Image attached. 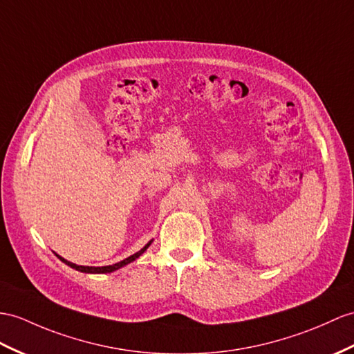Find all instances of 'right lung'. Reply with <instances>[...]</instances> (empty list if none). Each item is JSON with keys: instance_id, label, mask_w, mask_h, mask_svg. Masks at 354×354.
<instances>
[{"instance_id": "add662e5", "label": "right lung", "mask_w": 354, "mask_h": 354, "mask_svg": "<svg viewBox=\"0 0 354 354\" xmlns=\"http://www.w3.org/2000/svg\"><path fill=\"white\" fill-rule=\"evenodd\" d=\"M150 245H151V240H150V242H149L147 245H145V246L141 249V251H138L136 254H133V255H131V257L124 258L123 261H120V263H117V264H112V266H103V267H91V266H76V264H73V263H71V261L64 260L63 257H59V255H57V257H58L59 260H62L63 263H66L67 266H71L72 269H76V270L84 272V273H111V272H114V270L120 269V267H123V266H126V264H129V263L135 261L138 257H140L141 254H144L145 249H147Z\"/></svg>"}]
</instances>
